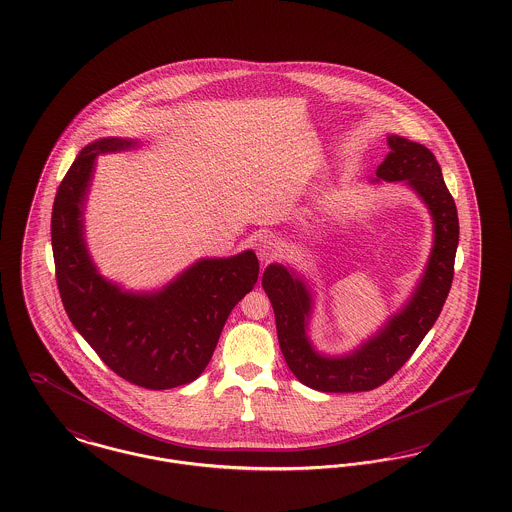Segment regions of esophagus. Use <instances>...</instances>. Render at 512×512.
Segmentation results:
<instances>
[{
    "label": "esophagus",
    "mask_w": 512,
    "mask_h": 512,
    "mask_svg": "<svg viewBox=\"0 0 512 512\" xmlns=\"http://www.w3.org/2000/svg\"><path fill=\"white\" fill-rule=\"evenodd\" d=\"M255 251H257V257H259L263 263H269V261H272V259L278 255L280 245H278V241L274 240L269 234H263V236H259V238L255 240Z\"/></svg>",
    "instance_id": "obj_1"
}]
</instances>
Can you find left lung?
Masks as SVG:
<instances>
[{
  "instance_id": "left-lung-1",
  "label": "left lung",
  "mask_w": 512,
  "mask_h": 512,
  "mask_svg": "<svg viewBox=\"0 0 512 512\" xmlns=\"http://www.w3.org/2000/svg\"><path fill=\"white\" fill-rule=\"evenodd\" d=\"M391 152L373 181H404L433 220V245L412 296L389 321L350 354L327 356L309 338L313 290L290 267L272 263L263 272V288L276 319L280 350L290 371L309 389L321 392L373 391L410 360L423 336L435 325L451 290L458 247V214L441 166L433 152L400 135H389Z\"/></svg>"
}]
</instances>
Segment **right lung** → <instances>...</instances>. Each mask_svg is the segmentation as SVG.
<instances>
[{"label": "right lung", "mask_w": 512, "mask_h": 512, "mask_svg": "<svg viewBox=\"0 0 512 512\" xmlns=\"http://www.w3.org/2000/svg\"><path fill=\"white\" fill-rule=\"evenodd\" d=\"M141 147L108 137L77 154L52 211L56 280L69 321L114 373L152 389L195 381L209 365L236 303L253 290L259 261L251 249L199 259L160 290L133 292L104 278L85 240V209L96 158Z\"/></svg>", "instance_id": "1"}]
</instances>
